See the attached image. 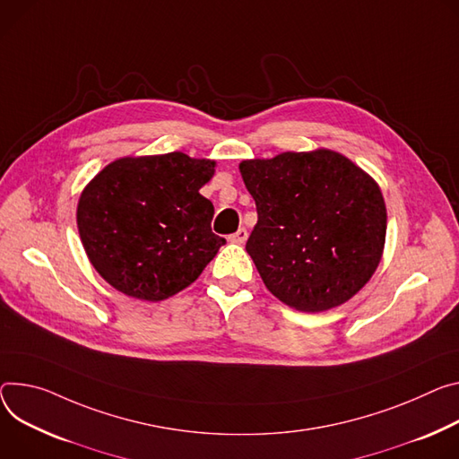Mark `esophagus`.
Returning <instances> with one entry per match:
<instances>
[{
    "instance_id": "esophagus-1",
    "label": "esophagus",
    "mask_w": 459,
    "mask_h": 459,
    "mask_svg": "<svg viewBox=\"0 0 459 459\" xmlns=\"http://www.w3.org/2000/svg\"><path fill=\"white\" fill-rule=\"evenodd\" d=\"M247 238H248V232H247V229H243V227H239L234 234H230L229 236V241H232V243H245L247 241Z\"/></svg>"
}]
</instances>
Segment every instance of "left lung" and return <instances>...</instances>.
<instances>
[{"label":"left lung","instance_id":"left-lung-1","mask_svg":"<svg viewBox=\"0 0 459 459\" xmlns=\"http://www.w3.org/2000/svg\"><path fill=\"white\" fill-rule=\"evenodd\" d=\"M239 172L258 212L245 251L271 293L307 313L359 293L385 247L377 183L331 150L243 160Z\"/></svg>","mask_w":459,"mask_h":459}]
</instances>
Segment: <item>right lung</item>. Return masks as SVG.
Returning a JSON list of instances; mask_svg holds the SVG:
<instances>
[{
    "mask_svg": "<svg viewBox=\"0 0 459 459\" xmlns=\"http://www.w3.org/2000/svg\"><path fill=\"white\" fill-rule=\"evenodd\" d=\"M214 160L181 152L124 157L82 192L80 239L99 274L120 293L159 302L188 287L225 238L212 232L214 204L199 188Z\"/></svg>",
    "mask_w": 459,
    "mask_h": 459,
    "instance_id": "right-lung-1",
    "label": "right lung"
}]
</instances>
